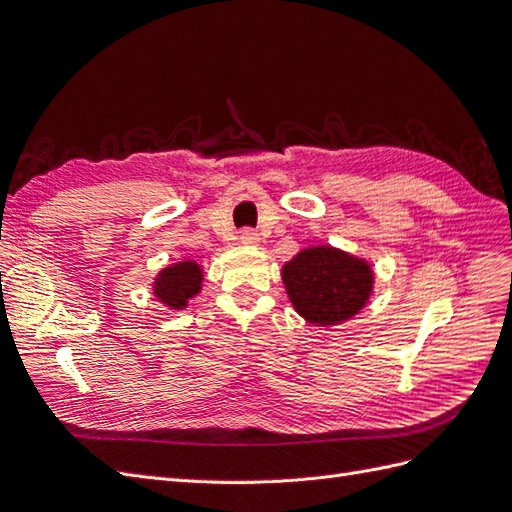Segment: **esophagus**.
Masks as SVG:
<instances>
[{"label":"esophagus","instance_id":"1","mask_svg":"<svg viewBox=\"0 0 512 512\" xmlns=\"http://www.w3.org/2000/svg\"><path fill=\"white\" fill-rule=\"evenodd\" d=\"M239 241H241L243 245H258V243H260V237H258V232H256V230H252V228H245V230H241Z\"/></svg>","mask_w":512,"mask_h":512}]
</instances>
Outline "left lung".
Masks as SVG:
<instances>
[{"label": "left lung", "instance_id": "obj_1", "mask_svg": "<svg viewBox=\"0 0 512 512\" xmlns=\"http://www.w3.org/2000/svg\"><path fill=\"white\" fill-rule=\"evenodd\" d=\"M282 280L297 314L316 327L354 318L374 290L369 262L333 245L305 247L282 267Z\"/></svg>", "mask_w": 512, "mask_h": 512}]
</instances>
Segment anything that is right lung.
I'll use <instances>...</instances> for the list:
<instances>
[{
  "instance_id": "1",
  "label": "right lung",
  "mask_w": 512,
  "mask_h": 512,
  "mask_svg": "<svg viewBox=\"0 0 512 512\" xmlns=\"http://www.w3.org/2000/svg\"><path fill=\"white\" fill-rule=\"evenodd\" d=\"M203 269L196 260H181L164 267L153 280V294L168 309H185L203 288Z\"/></svg>"
}]
</instances>
